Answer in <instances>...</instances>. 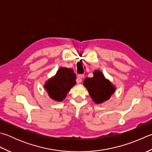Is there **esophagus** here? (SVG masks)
<instances>
[{
  "instance_id": "esophagus-1",
  "label": "esophagus",
  "mask_w": 152,
  "mask_h": 152,
  "mask_svg": "<svg viewBox=\"0 0 152 152\" xmlns=\"http://www.w3.org/2000/svg\"><path fill=\"white\" fill-rule=\"evenodd\" d=\"M84 78V74H79L76 78V82L78 83V84H80V83L82 82V78Z\"/></svg>"
}]
</instances>
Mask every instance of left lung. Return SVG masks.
Here are the masks:
<instances>
[{"mask_svg": "<svg viewBox=\"0 0 152 152\" xmlns=\"http://www.w3.org/2000/svg\"><path fill=\"white\" fill-rule=\"evenodd\" d=\"M84 86L87 88L94 103L97 104L109 100L116 90L115 86L99 70L94 71L92 78H86L84 81Z\"/></svg>", "mask_w": 152, "mask_h": 152, "instance_id": "1", "label": "left lung"}]
</instances>
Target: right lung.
Segmentation results:
<instances>
[{
    "label": "right lung",
    "instance_id": "obj_1",
    "mask_svg": "<svg viewBox=\"0 0 152 152\" xmlns=\"http://www.w3.org/2000/svg\"><path fill=\"white\" fill-rule=\"evenodd\" d=\"M76 74L72 69L61 67L55 76L46 82L44 88L50 98L56 102H62L76 84Z\"/></svg>",
    "mask_w": 152,
    "mask_h": 152
}]
</instances>
